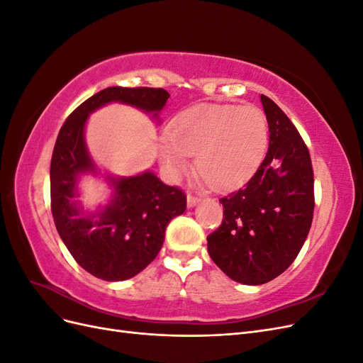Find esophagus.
Here are the masks:
<instances>
[{
	"label": "esophagus",
	"mask_w": 363,
	"mask_h": 363,
	"mask_svg": "<svg viewBox=\"0 0 363 363\" xmlns=\"http://www.w3.org/2000/svg\"><path fill=\"white\" fill-rule=\"evenodd\" d=\"M199 201H200L199 196H195L192 194H188V207H194L195 204H199Z\"/></svg>",
	"instance_id": "34e87169"
}]
</instances>
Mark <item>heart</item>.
<instances>
[{"instance_id": "b5f03b06", "label": "heart", "mask_w": 363, "mask_h": 363, "mask_svg": "<svg viewBox=\"0 0 363 363\" xmlns=\"http://www.w3.org/2000/svg\"><path fill=\"white\" fill-rule=\"evenodd\" d=\"M168 135L169 142L160 147L164 171L179 177L196 155V169L221 189L257 167L267 148L268 121L252 104H201L175 116Z\"/></svg>"}]
</instances>
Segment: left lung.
I'll return each instance as SVG.
<instances>
[{
  "instance_id": "1",
  "label": "left lung",
  "mask_w": 363,
  "mask_h": 363,
  "mask_svg": "<svg viewBox=\"0 0 363 363\" xmlns=\"http://www.w3.org/2000/svg\"><path fill=\"white\" fill-rule=\"evenodd\" d=\"M269 148L252 177L219 203L224 219L207 236L208 256L244 284H263L286 271L309 235L313 169L298 130L271 98L260 95Z\"/></svg>"
}]
</instances>
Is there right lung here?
Segmentation results:
<instances>
[{"label": "right lung", "mask_w": 363, "mask_h": 363, "mask_svg": "<svg viewBox=\"0 0 363 363\" xmlns=\"http://www.w3.org/2000/svg\"><path fill=\"white\" fill-rule=\"evenodd\" d=\"M168 98L160 87H107L77 107L59 131L50 168L54 224L75 262L101 280L131 279L156 259L167 225L186 211V195L145 171L133 177H108L112 200L86 212L75 200L80 175L96 172L84 142L86 121L108 103L135 106L159 118Z\"/></svg>", "instance_id": "add662e5"}]
</instances>
